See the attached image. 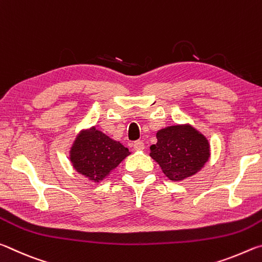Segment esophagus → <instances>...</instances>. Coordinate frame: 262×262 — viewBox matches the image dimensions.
Returning <instances> with one entry per match:
<instances>
[{
  "instance_id": "esophagus-1",
  "label": "esophagus",
  "mask_w": 262,
  "mask_h": 262,
  "mask_svg": "<svg viewBox=\"0 0 262 262\" xmlns=\"http://www.w3.org/2000/svg\"><path fill=\"white\" fill-rule=\"evenodd\" d=\"M133 147H134V150H136V151H142V150L144 149L143 141H135L134 144H133Z\"/></svg>"
}]
</instances>
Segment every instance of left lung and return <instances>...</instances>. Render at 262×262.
I'll list each match as a JSON object with an SVG mask.
<instances>
[{
    "mask_svg": "<svg viewBox=\"0 0 262 262\" xmlns=\"http://www.w3.org/2000/svg\"><path fill=\"white\" fill-rule=\"evenodd\" d=\"M157 143L150 147V157L172 181H181L196 174L210 157L207 137L190 123L162 128L156 133Z\"/></svg>",
    "mask_w": 262,
    "mask_h": 262,
    "instance_id": "obj_1",
    "label": "left lung"
}]
</instances>
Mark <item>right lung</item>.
Returning <instances> with one entry per match:
<instances>
[{"instance_id": "1", "label": "right lung", "mask_w": 262, "mask_h": 262, "mask_svg": "<svg viewBox=\"0 0 262 262\" xmlns=\"http://www.w3.org/2000/svg\"><path fill=\"white\" fill-rule=\"evenodd\" d=\"M132 152L96 126L84 128L73 141L69 161L78 174L99 184Z\"/></svg>"}]
</instances>
